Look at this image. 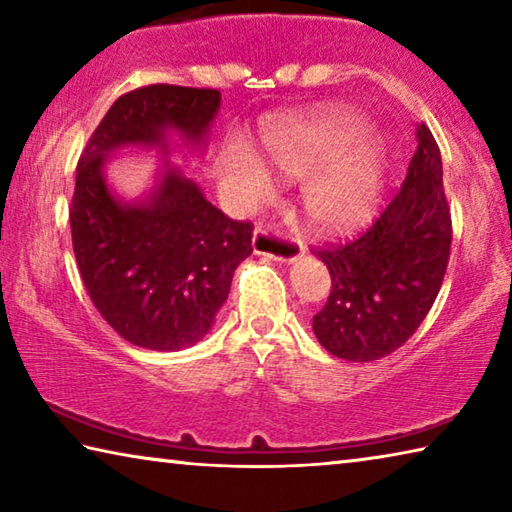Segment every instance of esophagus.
Masks as SVG:
<instances>
[{
    "label": "esophagus",
    "instance_id": "esophagus-1",
    "mask_svg": "<svg viewBox=\"0 0 512 512\" xmlns=\"http://www.w3.org/2000/svg\"><path fill=\"white\" fill-rule=\"evenodd\" d=\"M253 250L255 255L275 259V262H293L305 250V246H302V241L289 235L275 232L266 225H257L253 230Z\"/></svg>",
    "mask_w": 512,
    "mask_h": 512
}]
</instances>
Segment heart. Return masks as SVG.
<instances>
[{
	"label": "heart",
	"instance_id": "heart-1",
	"mask_svg": "<svg viewBox=\"0 0 512 512\" xmlns=\"http://www.w3.org/2000/svg\"><path fill=\"white\" fill-rule=\"evenodd\" d=\"M361 131L359 115L336 110L329 115L296 121L268 133L262 142L264 160L275 171L291 178L314 173L305 189V207L309 219L325 230H343L361 221L375 203L381 183V149L377 142H354ZM344 153L341 154L340 151ZM221 169L235 180L241 201L253 203L266 189L264 169L253 155L232 149L221 160Z\"/></svg>",
	"mask_w": 512,
	"mask_h": 512
}]
</instances>
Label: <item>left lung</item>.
Listing matches in <instances>:
<instances>
[{"instance_id":"obj_1","label":"left lung","mask_w":512,"mask_h":512,"mask_svg":"<svg viewBox=\"0 0 512 512\" xmlns=\"http://www.w3.org/2000/svg\"><path fill=\"white\" fill-rule=\"evenodd\" d=\"M452 248V212L431 131L418 126L402 187L377 219L343 244L318 248L332 275L314 316L320 345L345 361H375L411 339L436 300Z\"/></svg>"}]
</instances>
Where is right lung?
I'll use <instances>...</instances> for the list:
<instances>
[{
    "label": "right lung",
    "mask_w": 512,
    "mask_h": 512,
    "mask_svg": "<svg viewBox=\"0 0 512 512\" xmlns=\"http://www.w3.org/2000/svg\"><path fill=\"white\" fill-rule=\"evenodd\" d=\"M221 92L144 85L112 103L76 167L69 228L92 305L128 343L173 352L210 332L237 266L253 253V225L225 216L178 169L146 203H119L103 164L128 144L162 146L169 131L205 142Z\"/></svg>",
    "instance_id": "obj_1"
}]
</instances>
